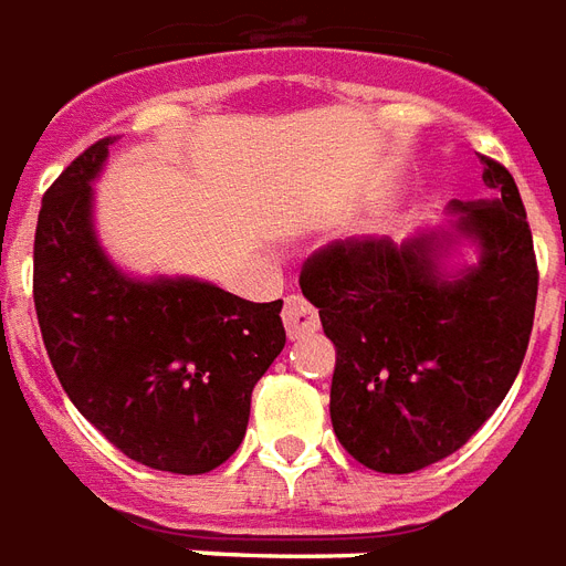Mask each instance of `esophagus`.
<instances>
[{
  "label": "esophagus",
  "instance_id": "34e87169",
  "mask_svg": "<svg viewBox=\"0 0 566 566\" xmlns=\"http://www.w3.org/2000/svg\"><path fill=\"white\" fill-rule=\"evenodd\" d=\"M283 325H286L289 337L298 340L304 334H313L319 328V313L307 298L286 295V301H283Z\"/></svg>",
  "mask_w": 566,
  "mask_h": 566
}]
</instances>
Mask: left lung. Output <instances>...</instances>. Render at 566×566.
I'll use <instances>...</instances> for the list:
<instances>
[{
    "mask_svg": "<svg viewBox=\"0 0 566 566\" xmlns=\"http://www.w3.org/2000/svg\"><path fill=\"white\" fill-rule=\"evenodd\" d=\"M489 201H452L480 265L437 268L439 238L334 241L304 262L301 292L337 349L332 424L358 464L413 473L452 455L501 407L527 353L537 255L513 175L480 156Z\"/></svg>",
    "mask_w": 566,
    "mask_h": 566,
    "instance_id": "obj_1",
    "label": "left lung"
}]
</instances>
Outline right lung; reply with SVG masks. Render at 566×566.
<instances>
[{"label":"right lung","mask_w":566,"mask_h":566,"mask_svg":"<svg viewBox=\"0 0 566 566\" xmlns=\"http://www.w3.org/2000/svg\"><path fill=\"white\" fill-rule=\"evenodd\" d=\"M111 138L44 192L32 298L44 349L84 419L138 464L208 473L234 455L253 386L286 344L283 301H243L201 280H132L93 232L90 184Z\"/></svg>","instance_id":"add662e5"}]
</instances>
